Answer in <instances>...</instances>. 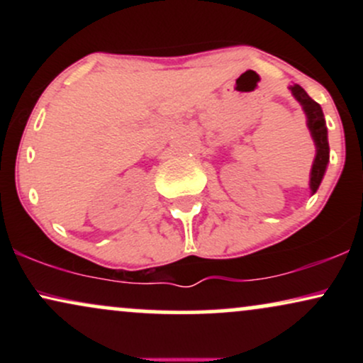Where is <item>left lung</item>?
Returning <instances> with one entry per match:
<instances>
[{
	"label": "left lung",
	"instance_id": "1",
	"mask_svg": "<svg viewBox=\"0 0 363 363\" xmlns=\"http://www.w3.org/2000/svg\"><path fill=\"white\" fill-rule=\"evenodd\" d=\"M291 95L301 102L303 112L307 116V126L312 135V140L315 143V158L312 164L311 170V191L312 194L319 189L320 181H323L324 172H326L328 162H329V143H328V128L326 121H324V114L320 106L315 101L307 95V91L302 89L301 85H291L290 86Z\"/></svg>",
	"mask_w": 363,
	"mask_h": 363
}]
</instances>
